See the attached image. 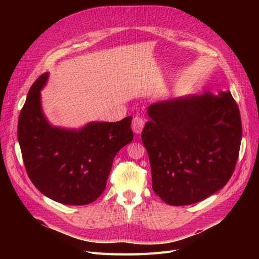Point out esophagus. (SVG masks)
<instances>
[{"mask_svg":"<svg viewBox=\"0 0 259 259\" xmlns=\"http://www.w3.org/2000/svg\"><path fill=\"white\" fill-rule=\"evenodd\" d=\"M144 125H145V121L140 116H135L134 119H133L132 126L136 134H140V133H142V131L144 128Z\"/></svg>","mask_w":259,"mask_h":259,"instance_id":"esophagus-1","label":"esophagus"}]
</instances>
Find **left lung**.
Returning a JSON list of instances; mask_svg holds the SVG:
<instances>
[{
    "mask_svg": "<svg viewBox=\"0 0 259 259\" xmlns=\"http://www.w3.org/2000/svg\"><path fill=\"white\" fill-rule=\"evenodd\" d=\"M142 133L152 189L169 205L200 202L225 187L238 161L242 123L230 92L164 100Z\"/></svg>",
    "mask_w": 259,
    "mask_h": 259,
    "instance_id": "left-lung-1",
    "label": "left lung"
}]
</instances>
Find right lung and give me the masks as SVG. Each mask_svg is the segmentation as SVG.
Segmentation results:
<instances>
[{
  "label": "right lung",
  "mask_w": 259,
  "mask_h": 259,
  "mask_svg": "<svg viewBox=\"0 0 259 259\" xmlns=\"http://www.w3.org/2000/svg\"><path fill=\"white\" fill-rule=\"evenodd\" d=\"M48 72L31 86L17 136L27 174L46 197L67 205L90 204L106 189L115 154L133 137L132 116L92 122L79 131L54 127L45 119L40 91Z\"/></svg>",
  "instance_id": "1"
}]
</instances>
